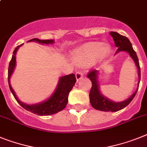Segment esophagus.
Masks as SVG:
<instances>
[{
    "label": "esophagus",
    "mask_w": 147,
    "mask_h": 147,
    "mask_svg": "<svg viewBox=\"0 0 147 147\" xmlns=\"http://www.w3.org/2000/svg\"><path fill=\"white\" fill-rule=\"evenodd\" d=\"M84 74L81 72V71H77L76 73V79H77V81H79L81 78H82V77H83Z\"/></svg>",
    "instance_id": "34e87169"
}]
</instances>
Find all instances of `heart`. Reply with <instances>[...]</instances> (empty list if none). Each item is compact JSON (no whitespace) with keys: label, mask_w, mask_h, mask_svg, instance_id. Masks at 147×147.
<instances>
[{"label":"heart","mask_w":147,"mask_h":147,"mask_svg":"<svg viewBox=\"0 0 147 147\" xmlns=\"http://www.w3.org/2000/svg\"><path fill=\"white\" fill-rule=\"evenodd\" d=\"M110 52L107 45H100L97 42H91L85 45L81 49L72 53V59L77 63L84 65L92 60L93 62L104 59Z\"/></svg>","instance_id":"1"}]
</instances>
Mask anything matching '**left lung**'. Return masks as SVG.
I'll return each mask as SVG.
<instances>
[{"instance_id":"obj_1","label":"left lung","mask_w":147,"mask_h":147,"mask_svg":"<svg viewBox=\"0 0 147 147\" xmlns=\"http://www.w3.org/2000/svg\"><path fill=\"white\" fill-rule=\"evenodd\" d=\"M110 34L111 35L113 40H114L115 46L118 48L116 53H118L119 51H126V52L129 53L131 57L134 60V63L138 67V83H140V65H139V60L136 55V52L133 49L131 43L130 42L129 39L124 36L120 35L117 32L111 31L110 33ZM87 78H89L92 82V87H91L90 92L89 94L90 104L92 106V108L98 110V111L116 112L119 111V110H122L123 108H125L132 101V99L136 95L137 92H138V89H137V90L125 101H123L121 102H113L101 94L99 88H98V81H97V70L92 69L90 71H89L88 74H87Z\"/></svg>"}]
</instances>
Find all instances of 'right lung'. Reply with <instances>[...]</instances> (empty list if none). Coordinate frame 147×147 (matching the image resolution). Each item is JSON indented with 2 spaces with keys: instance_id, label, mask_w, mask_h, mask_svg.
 I'll use <instances>...</instances> for the list:
<instances>
[{
  "instance_id": "obj_1",
  "label": "right lung",
  "mask_w": 147,
  "mask_h": 147,
  "mask_svg": "<svg viewBox=\"0 0 147 147\" xmlns=\"http://www.w3.org/2000/svg\"><path fill=\"white\" fill-rule=\"evenodd\" d=\"M30 41H36L38 42L39 43H42V44H49V43L54 42L53 39L42 40V39H39L37 38L30 39V40H29V42ZM22 45H18L15 49L12 59H11L10 62H9V64L8 82L9 89H10L11 92L13 93V96L15 97L16 100L18 102V104L20 105L22 108H24V109H26L28 111L31 112V113L37 114V115L48 116L58 113L59 111L64 109L66 105H67L69 93L71 90V89H72V87H73V86L76 82V75L72 73L60 78V80H59L57 87L55 90V92L53 93L52 96L49 99H47L45 102L39 103V104L32 105L24 104V103L22 102L21 101H19V99L16 97V95L15 94L13 89L11 87L10 81H9L11 75L13 72L14 68L16 66V55L18 49H19V47L22 46Z\"/></svg>"
}]
</instances>
